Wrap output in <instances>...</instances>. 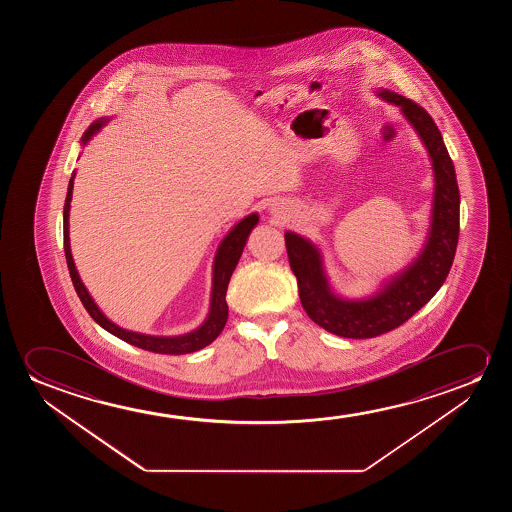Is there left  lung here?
<instances>
[{"label": "left lung", "instance_id": "obj_1", "mask_svg": "<svg viewBox=\"0 0 512 512\" xmlns=\"http://www.w3.org/2000/svg\"><path fill=\"white\" fill-rule=\"evenodd\" d=\"M376 96L399 106L432 162L434 196L430 227L420 253L399 273L386 278L376 292L348 299L332 290L322 250L297 232H285L288 262L297 278L302 308L316 325L350 339L381 336L397 329L423 308L448 278L460 232V192L455 166L434 119L420 105L397 92L378 89Z\"/></svg>", "mask_w": 512, "mask_h": 512}]
</instances>
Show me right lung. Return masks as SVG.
Here are the masks:
<instances>
[{"mask_svg":"<svg viewBox=\"0 0 512 512\" xmlns=\"http://www.w3.org/2000/svg\"><path fill=\"white\" fill-rule=\"evenodd\" d=\"M110 119H101L92 122L89 129L85 131L82 136V147H85L89 141L92 140L94 134H98L106 122ZM73 180H75V171L71 175L70 183H68V194H66V201H64V255H66V262H68V269H70L71 281L73 287L77 290L80 301L87 309V313L92 316V320L101 325L103 329L108 330L113 336L119 337L126 343L133 344L136 348L141 350L154 351V353H162V355H185V353H192V351L203 350L208 344L213 343L217 339L218 334L224 330L225 322H227V315H229V306L225 301V294H227V285L231 280L234 269L238 266L239 257L243 253L248 236L252 232L253 227L259 224V213H250L245 218H241L238 224L232 227L231 231L225 234L222 243L218 245L217 253H215V260H213V280H211V297H210V311L208 316L197 329L190 330L187 334H180V336H150V334H141V332H134V330L122 329L117 323H113L108 316L98 308V304L92 299L89 290L85 288L84 283L80 280L77 266L73 262V255H71L70 246V208L71 196H73Z\"/></svg>","mask_w":512,"mask_h":512,"instance_id":"right-lung-1","label":"right lung"}]
</instances>
